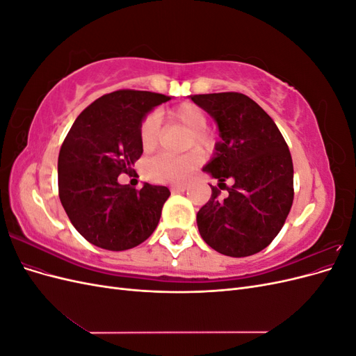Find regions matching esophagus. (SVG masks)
Returning <instances> with one entry per match:
<instances>
[{"instance_id": "esophagus-1", "label": "esophagus", "mask_w": 356, "mask_h": 356, "mask_svg": "<svg viewBox=\"0 0 356 356\" xmlns=\"http://www.w3.org/2000/svg\"><path fill=\"white\" fill-rule=\"evenodd\" d=\"M188 188L187 184H174L170 186V191L172 193H181V191H186Z\"/></svg>"}]
</instances>
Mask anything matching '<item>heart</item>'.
<instances>
[{"instance_id":"heart-1","label":"heart","mask_w":356,"mask_h":356,"mask_svg":"<svg viewBox=\"0 0 356 356\" xmlns=\"http://www.w3.org/2000/svg\"><path fill=\"white\" fill-rule=\"evenodd\" d=\"M168 120L178 123L190 131L187 139V148L195 147L197 152H190L186 154H168L161 153L147 163V174L153 181L161 182H182L188 179L191 172L195 170L202 154H208L215 148V138L208 127V115L200 106L195 104H181L177 108L168 113ZM139 143L145 153L153 152L159 144V117L156 114L147 115L141 126H139Z\"/></svg>"}]
</instances>
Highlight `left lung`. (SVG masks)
<instances>
[{
  "label": "left lung",
  "instance_id": "obj_1",
  "mask_svg": "<svg viewBox=\"0 0 356 356\" xmlns=\"http://www.w3.org/2000/svg\"><path fill=\"white\" fill-rule=\"evenodd\" d=\"M191 101L220 129L215 157L203 168L228 195H212L197 212L202 239L229 257H248L272 243L294 200V168L277 126L260 105L238 92L195 95Z\"/></svg>",
  "mask_w": 356,
  "mask_h": 356
}]
</instances>
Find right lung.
<instances>
[{
    "label": "right lung",
    "instance_id": "obj_1",
    "mask_svg": "<svg viewBox=\"0 0 356 356\" xmlns=\"http://www.w3.org/2000/svg\"><path fill=\"white\" fill-rule=\"evenodd\" d=\"M166 95L115 90L92 102L75 118L58 159L59 199L83 238L108 251H124L156 230L168 187L141 190L118 184L141 157L139 126Z\"/></svg>",
    "mask_w": 356,
    "mask_h": 356
}]
</instances>
